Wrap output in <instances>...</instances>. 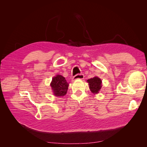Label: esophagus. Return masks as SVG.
<instances>
[{"mask_svg": "<svg viewBox=\"0 0 147 147\" xmlns=\"http://www.w3.org/2000/svg\"><path fill=\"white\" fill-rule=\"evenodd\" d=\"M84 75L83 74H77L76 75H75L74 77V80H77V79H83L84 78Z\"/></svg>", "mask_w": 147, "mask_h": 147, "instance_id": "1", "label": "esophagus"}]
</instances>
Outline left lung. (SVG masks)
<instances>
[{
    "mask_svg": "<svg viewBox=\"0 0 147 147\" xmlns=\"http://www.w3.org/2000/svg\"><path fill=\"white\" fill-rule=\"evenodd\" d=\"M87 82L89 83V86L91 91L93 94L99 93L102 88V80L97 77H94L90 79H88Z\"/></svg>",
    "mask_w": 147,
    "mask_h": 147,
    "instance_id": "obj_1",
    "label": "left lung"
}]
</instances>
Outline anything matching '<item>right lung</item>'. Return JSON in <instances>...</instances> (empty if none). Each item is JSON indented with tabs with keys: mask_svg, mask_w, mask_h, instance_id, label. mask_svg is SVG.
I'll return each mask as SVG.
<instances>
[{
	"mask_svg": "<svg viewBox=\"0 0 147 147\" xmlns=\"http://www.w3.org/2000/svg\"><path fill=\"white\" fill-rule=\"evenodd\" d=\"M50 86L54 95L57 97H61L66 94L69 83L64 77L61 75H57L52 78Z\"/></svg>",
	"mask_w": 147,
	"mask_h": 147,
	"instance_id": "right-lung-1",
	"label": "right lung"
}]
</instances>
